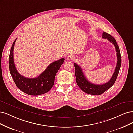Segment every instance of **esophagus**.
Returning <instances> with one entry per match:
<instances>
[{
  "label": "esophagus",
  "mask_w": 133,
  "mask_h": 133,
  "mask_svg": "<svg viewBox=\"0 0 133 133\" xmlns=\"http://www.w3.org/2000/svg\"><path fill=\"white\" fill-rule=\"evenodd\" d=\"M67 60L68 61H74L75 59V57H74L73 56H71V55H70V56H69L68 57H67Z\"/></svg>",
  "instance_id": "1"
}]
</instances>
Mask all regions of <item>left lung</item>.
<instances>
[{
	"label": "left lung",
	"instance_id": "1",
	"mask_svg": "<svg viewBox=\"0 0 133 133\" xmlns=\"http://www.w3.org/2000/svg\"><path fill=\"white\" fill-rule=\"evenodd\" d=\"M102 38L105 39L107 38L109 42L112 43L116 48V51L117 52V65L110 80L102 85H97L91 83L86 78L81 67L76 63L74 64L77 85L84 92L90 95H100L109 88H111L115 83L121 66L122 60L120 50L117 43L116 42V40L111 35L105 32H103L102 33Z\"/></svg>",
	"mask_w": 133,
	"mask_h": 133
}]
</instances>
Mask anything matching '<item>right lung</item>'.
<instances>
[{"label":"right lung","instance_id":"obj_1","mask_svg":"<svg viewBox=\"0 0 133 133\" xmlns=\"http://www.w3.org/2000/svg\"><path fill=\"white\" fill-rule=\"evenodd\" d=\"M16 39L10 49L9 66L10 74L17 88L22 92L32 96H38L46 93L52 89L54 84L55 76L59 68L64 62V58L52 62L43 72L35 78H28L20 74L17 71L14 61V48Z\"/></svg>","mask_w":133,"mask_h":133}]
</instances>
